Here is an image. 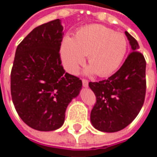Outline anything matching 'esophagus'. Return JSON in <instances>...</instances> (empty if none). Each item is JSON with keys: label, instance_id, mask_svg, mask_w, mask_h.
Here are the masks:
<instances>
[{"label": "esophagus", "instance_id": "esophagus-1", "mask_svg": "<svg viewBox=\"0 0 157 157\" xmlns=\"http://www.w3.org/2000/svg\"><path fill=\"white\" fill-rule=\"evenodd\" d=\"M82 85H83V86H85V87H87L88 86V81L86 80V79H83L82 80Z\"/></svg>", "mask_w": 157, "mask_h": 157}]
</instances>
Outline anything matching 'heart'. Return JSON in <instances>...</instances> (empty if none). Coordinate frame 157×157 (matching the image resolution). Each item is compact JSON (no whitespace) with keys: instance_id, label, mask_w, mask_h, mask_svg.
Listing matches in <instances>:
<instances>
[{"instance_id":"obj_1","label":"heart","mask_w":157,"mask_h":157,"mask_svg":"<svg viewBox=\"0 0 157 157\" xmlns=\"http://www.w3.org/2000/svg\"><path fill=\"white\" fill-rule=\"evenodd\" d=\"M126 51L127 40L124 34L104 26L90 25L79 29L74 39L65 38L60 56L66 71L75 74L87 55L91 65L86 71L105 77L118 68Z\"/></svg>"}]
</instances>
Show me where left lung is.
<instances>
[{
	"label": "left lung",
	"instance_id": "obj_1",
	"mask_svg": "<svg viewBox=\"0 0 157 157\" xmlns=\"http://www.w3.org/2000/svg\"><path fill=\"white\" fill-rule=\"evenodd\" d=\"M133 51L118 71L109 79L89 82L96 96L91 112L93 127L102 132L113 133L131 123L144 104L146 91L145 57L138 51L136 39L125 32Z\"/></svg>",
	"mask_w": 157,
	"mask_h": 157
}]
</instances>
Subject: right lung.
Wrapping results in <instances>:
<instances>
[{"mask_svg":"<svg viewBox=\"0 0 157 157\" xmlns=\"http://www.w3.org/2000/svg\"><path fill=\"white\" fill-rule=\"evenodd\" d=\"M59 19L37 27L17 46L11 73V94L22 120L39 131L60 128L65 110L77 97L82 80L63 68Z\"/></svg>","mask_w":157,"mask_h":157,"instance_id":"1","label":"right lung"}]
</instances>
